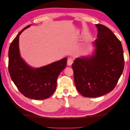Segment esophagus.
Segmentation results:
<instances>
[{
	"label": "esophagus",
	"mask_w": 130,
	"mask_h": 130,
	"mask_svg": "<svg viewBox=\"0 0 130 130\" xmlns=\"http://www.w3.org/2000/svg\"><path fill=\"white\" fill-rule=\"evenodd\" d=\"M73 63V59L72 58H69L67 60V65L68 66H71Z\"/></svg>",
	"instance_id": "34e87169"
}]
</instances>
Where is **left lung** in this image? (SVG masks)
<instances>
[{
    "label": "left lung",
    "mask_w": 130,
    "mask_h": 130,
    "mask_svg": "<svg viewBox=\"0 0 130 130\" xmlns=\"http://www.w3.org/2000/svg\"><path fill=\"white\" fill-rule=\"evenodd\" d=\"M95 26L97 39L92 42L91 54L76 57L72 64L76 88L86 97H100L111 91L124 66L121 42L109 28Z\"/></svg>",
    "instance_id": "obj_1"
}]
</instances>
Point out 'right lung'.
Here are the masks:
<instances>
[{
	"instance_id": "right-lung-1",
	"label": "right lung",
	"mask_w": 130,
	"mask_h": 130,
	"mask_svg": "<svg viewBox=\"0 0 130 130\" xmlns=\"http://www.w3.org/2000/svg\"><path fill=\"white\" fill-rule=\"evenodd\" d=\"M23 29L14 39L8 51V71L12 81L23 95L33 100L50 97L56 88L57 79L67 65V57L44 66L36 68L29 65L20 54L19 38Z\"/></svg>"
}]
</instances>
